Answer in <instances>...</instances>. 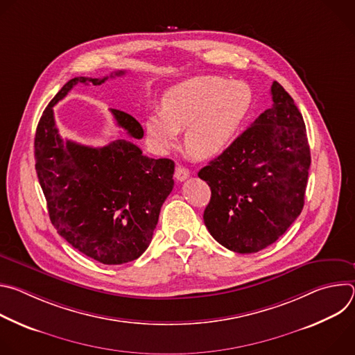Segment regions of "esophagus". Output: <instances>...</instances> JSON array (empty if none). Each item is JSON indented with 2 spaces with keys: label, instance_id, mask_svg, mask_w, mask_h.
I'll list each match as a JSON object with an SVG mask.
<instances>
[{
  "label": "esophagus",
  "instance_id": "esophagus-1",
  "mask_svg": "<svg viewBox=\"0 0 355 355\" xmlns=\"http://www.w3.org/2000/svg\"><path fill=\"white\" fill-rule=\"evenodd\" d=\"M188 177H189V171L185 167H182V166H177L175 167V178H177V181H185Z\"/></svg>",
  "mask_w": 355,
  "mask_h": 355
}]
</instances>
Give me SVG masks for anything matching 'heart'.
<instances>
[{
	"label": "heart",
	"mask_w": 355,
	"mask_h": 355,
	"mask_svg": "<svg viewBox=\"0 0 355 355\" xmlns=\"http://www.w3.org/2000/svg\"><path fill=\"white\" fill-rule=\"evenodd\" d=\"M252 105V91L243 81L199 76L168 88L160 99V114L144 121L147 141L164 151L185 130V147L198 160L220 156L236 139Z\"/></svg>",
	"instance_id": "1"
}]
</instances>
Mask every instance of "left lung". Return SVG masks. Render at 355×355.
Instances as JSON below:
<instances>
[{"mask_svg": "<svg viewBox=\"0 0 355 355\" xmlns=\"http://www.w3.org/2000/svg\"><path fill=\"white\" fill-rule=\"evenodd\" d=\"M264 111L198 177L211 187L204 222L223 247L248 254L275 243L300 215L311 167L302 114L274 81Z\"/></svg>", "mask_w": 355, "mask_h": 355, "instance_id": "8db88e82", "label": "left lung"}]
</instances>
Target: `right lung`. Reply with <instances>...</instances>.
Segmentation results:
<instances>
[{"label":"right lung","mask_w":355,"mask_h":355,"mask_svg":"<svg viewBox=\"0 0 355 355\" xmlns=\"http://www.w3.org/2000/svg\"><path fill=\"white\" fill-rule=\"evenodd\" d=\"M111 73L110 77L123 76ZM108 80L74 77L50 101L35 136V168L58 233L87 257L116 266L139 259L148 247L160 209L174 187V162L150 159L125 139L104 147L63 140L53 107L77 85ZM116 125L141 139V125L111 110Z\"/></svg>","instance_id":"1"}]
</instances>
